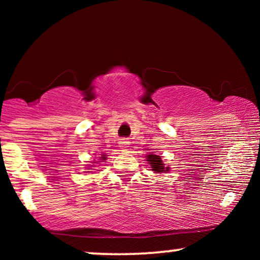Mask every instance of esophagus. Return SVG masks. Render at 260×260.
Wrapping results in <instances>:
<instances>
[{
    "label": "esophagus",
    "mask_w": 260,
    "mask_h": 260,
    "mask_svg": "<svg viewBox=\"0 0 260 260\" xmlns=\"http://www.w3.org/2000/svg\"><path fill=\"white\" fill-rule=\"evenodd\" d=\"M118 144H120L121 149L126 150V149L128 148V145H129V140H128L127 138H122V139H120V142H118Z\"/></svg>",
    "instance_id": "esophagus-1"
}]
</instances>
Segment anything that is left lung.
Wrapping results in <instances>:
<instances>
[{"label": "left lung", "mask_w": 260, "mask_h": 260, "mask_svg": "<svg viewBox=\"0 0 260 260\" xmlns=\"http://www.w3.org/2000/svg\"><path fill=\"white\" fill-rule=\"evenodd\" d=\"M148 161H149V164H150L151 168H153L154 171H156V172L169 171L168 168H164L162 160H161V157L157 156V155H149Z\"/></svg>", "instance_id": "1"}]
</instances>
